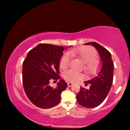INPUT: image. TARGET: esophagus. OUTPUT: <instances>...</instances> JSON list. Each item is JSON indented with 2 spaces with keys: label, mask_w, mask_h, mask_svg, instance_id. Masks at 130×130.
<instances>
[{
  "label": "esophagus",
  "mask_w": 130,
  "mask_h": 130,
  "mask_svg": "<svg viewBox=\"0 0 130 130\" xmlns=\"http://www.w3.org/2000/svg\"><path fill=\"white\" fill-rule=\"evenodd\" d=\"M73 84L72 83H68V87H71L72 86V85H73Z\"/></svg>",
  "instance_id": "esophagus-1"
}]
</instances>
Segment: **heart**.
<instances>
[{
  "instance_id": "heart-1",
  "label": "heart",
  "mask_w": 130,
  "mask_h": 130,
  "mask_svg": "<svg viewBox=\"0 0 130 130\" xmlns=\"http://www.w3.org/2000/svg\"><path fill=\"white\" fill-rule=\"evenodd\" d=\"M69 53L72 56L77 57L84 62L85 72L88 74H93L99 67V60L97 58L98 55L96 50L93 47L81 46L69 50ZM71 58L68 53H65L61 57L60 61V67L62 69L69 68L70 64ZM63 77L66 80L70 82H75L81 80L83 74L80 72L73 69H70L63 73Z\"/></svg>"
}]
</instances>
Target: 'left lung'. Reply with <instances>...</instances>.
<instances>
[{"label": "left lung", "instance_id": "1", "mask_svg": "<svg viewBox=\"0 0 130 130\" xmlns=\"http://www.w3.org/2000/svg\"><path fill=\"white\" fill-rule=\"evenodd\" d=\"M85 45H91L98 50L103 63L99 73L91 80L85 82L86 86L90 85L89 88L87 89L81 87L76 95L79 104L91 108L102 104L107 96L113 83L114 64L110 52L102 46L94 42Z\"/></svg>", "mask_w": 130, "mask_h": 130}]
</instances>
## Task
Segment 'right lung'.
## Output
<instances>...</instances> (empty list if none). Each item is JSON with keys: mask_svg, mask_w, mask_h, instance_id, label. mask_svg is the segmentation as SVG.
<instances>
[{"mask_svg": "<svg viewBox=\"0 0 130 130\" xmlns=\"http://www.w3.org/2000/svg\"><path fill=\"white\" fill-rule=\"evenodd\" d=\"M64 49L61 46L40 43L28 52L23 62L24 90L37 107L50 108L60 102L61 92L67 87V83L60 80L55 88L49 83L51 80L57 81L61 77L59 65Z\"/></svg>", "mask_w": 130, "mask_h": 130, "instance_id": "obj_1", "label": "right lung"}]
</instances>
